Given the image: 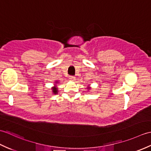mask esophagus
<instances>
[{
	"label": "esophagus",
	"mask_w": 151,
	"mask_h": 151,
	"mask_svg": "<svg viewBox=\"0 0 151 151\" xmlns=\"http://www.w3.org/2000/svg\"><path fill=\"white\" fill-rule=\"evenodd\" d=\"M69 79H70V81H74L75 80V76H69Z\"/></svg>",
	"instance_id": "obj_1"
}]
</instances>
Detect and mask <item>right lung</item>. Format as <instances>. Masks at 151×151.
Masks as SVG:
<instances>
[{
	"label": "right lung",
	"instance_id": "obj_1",
	"mask_svg": "<svg viewBox=\"0 0 151 151\" xmlns=\"http://www.w3.org/2000/svg\"><path fill=\"white\" fill-rule=\"evenodd\" d=\"M53 93L54 94H56L57 93H58V90H57V88H54V89H53Z\"/></svg>",
	"mask_w": 151,
	"mask_h": 151
}]
</instances>
